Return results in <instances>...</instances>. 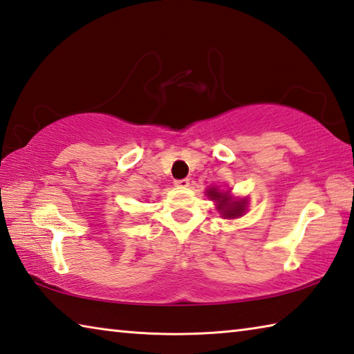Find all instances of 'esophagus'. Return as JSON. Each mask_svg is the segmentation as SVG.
Returning <instances> with one entry per match:
<instances>
[{"instance_id": "1", "label": "esophagus", "mask_w": 354, "mask_h": 354, "mask_svg": "<svg viewBox=\"0 0 354 354\" xmlns=\"http://www.w3.org/2000/svg\"><path fill=\"white\" fill-rule=\"evenodd\" d=\"M189 184H190V181L187 178H184V179H176L175 181V185L176 187H179V189H185V187H189Z\"/></svg>"}]
</instances>
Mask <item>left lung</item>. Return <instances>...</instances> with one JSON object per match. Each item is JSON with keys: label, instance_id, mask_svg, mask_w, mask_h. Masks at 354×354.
Segmentation results:
<instances>
[{"label": "left lung", "instance_id": "left-lung-1", "mask_svg": "<svg viewBox=\"0 0 354 354\" xmlns=\"http://www.w3.org/2000/svg\"><path fill=\"white\" fill-rule=\"evenodd\" d=\"M207 196H210L212 199H221L223 198V201L220 203V207H218L223 212V216L235 218V216H240L244 212V204H246V201L230 203V199L226 198V194H220V192H216L215 189H210L207 192Z\"/></svg>", "mask_w": 354, "mask_h": 354}]
</instances>
